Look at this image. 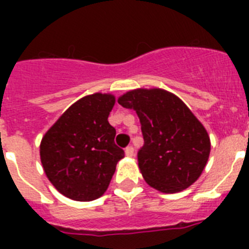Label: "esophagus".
<instances>
[{"label":"esophagus","mask_w":249,"mask_h":249,"mask_svg":"<svg viewBox=\"0 0 249 249\" xmlns=\"http://www.w3.org/2000/svg\"><path fill=\"white\" fill-rule=\"evenodd\" d=\"M125 155L129 156V158L134 155V148H133V146H128V147L125 148Z\"/></svg>","instance_id":"1"}]
</instances>
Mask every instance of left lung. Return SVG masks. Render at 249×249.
Wrapping results in <instances>:
<instances>
[{
  "mask_svg": "<svg viewBox=\"0 0 249 249\" xmlns=\"http://www.w3.org/2000/svg\"><path fill=\"white\" fill-rule=\"evenodd\" d=\"M117 102L140 117L144 143L137 158L144 181L165 194L193 185L207 164L211 142L187 106L161 89L132 90Z\"/></svg>",
  "mask_w": 249,
  "mask_h": 249,
  "instance_id": "8db88e82",
  "label": "left lung"
}]
</instances>
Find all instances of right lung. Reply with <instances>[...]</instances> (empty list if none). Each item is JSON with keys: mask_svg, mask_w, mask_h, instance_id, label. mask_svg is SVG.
<instances>
[{"mask_svg": "<svg viewBox=\"0 0 249 249\" xmlns=\"http://www.w3.org/2000/svg\"><path fill=\"white\" fill-rule=\"evenodd\" d=\"M111 94L95 93L70 107L41 141V163L49 181L64 196L90 201L108 187L124 150L108 123Z\"/></svg>", "mask_w": 249, "mask_h": 249, "instance_id": "obj_1", "label": "right lung"}]
</instances>
